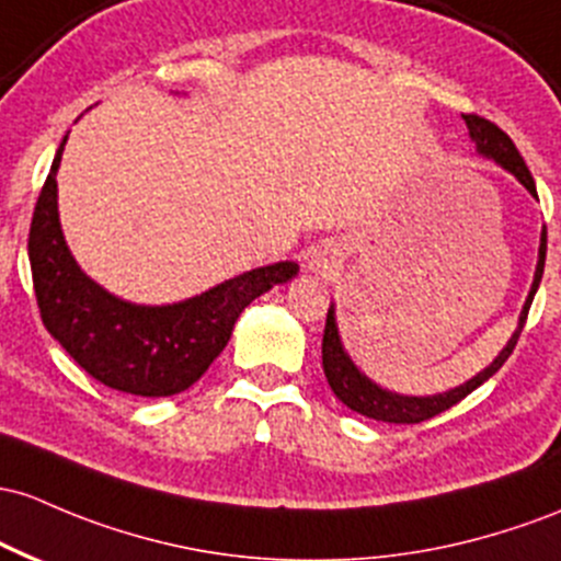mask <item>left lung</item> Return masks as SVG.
Masks as SVG:
<instances>
[{
	"instance_id": "left-lung-1",
	"label": "left lung",
	"mask_w": 561,
	"mask_h": 561,
	"mask_svg": "<svg viewBox=\"0 0 561 561\" xmlns=\"http://www.w3.org/2000/svg\"><path fill=\"white\" fill-rule=\"evenodd\" d=\"M463 119H466V127H469L471 140L477 144V151L482 153V157L495 159V162L501 164V168H506L511 175L522 183V186L530 191L533 196H538L530 170H527L525 159H522L519 151H516L514 140H511L501 127L492 125L490 119H484V116L463 114ZM543 263H546V226H543V233H540L538 268H535L530 295H527L525 309H522L519 328L514 330V335H511L506 348L492 359L490 367H484L482 373L473 375V378L466 380L463 386H458V389H450L445 393H434V397H402V393H391L380 389L378 383H373L365 373L356 370V365L348 359L346 351H343L341 335H337V324H335V311H332L330 306L328 324H324V337H322V367H324V375H328L332 393H335L348 410L383 423H421V421H428V417L439 415V412L450 410L453 404L460 402V399L469 397L473 389H479L484 380H490L492 375L501 370L503 362L511 356V351H514L516 341H519L522 335V328H525L527 322V313H530L535 293H538L540 276H543Z\"/></svg>"
}]
</instances>
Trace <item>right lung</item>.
<instances>
[{"mask_svg": "<svg viewBox=\"0 0 561 561\" xmlns=\"http://www.w3.org/2000/svg\"><path fill=\"white\" fill-rule=\"evenodd\" d=\"M69 138V135H66ZM36 199L28 261L42 322L73 362L103 386L135 397H172L194 386L229 343L257 295L290 282L298 263L252 268L172 306H135L90 279L66 248L58 220L60 153Z\"/></svg>", "mask_w": 561, "mask_h": 561, "instance_id": "obj_1", "label": "right lung"}]
</instances>
